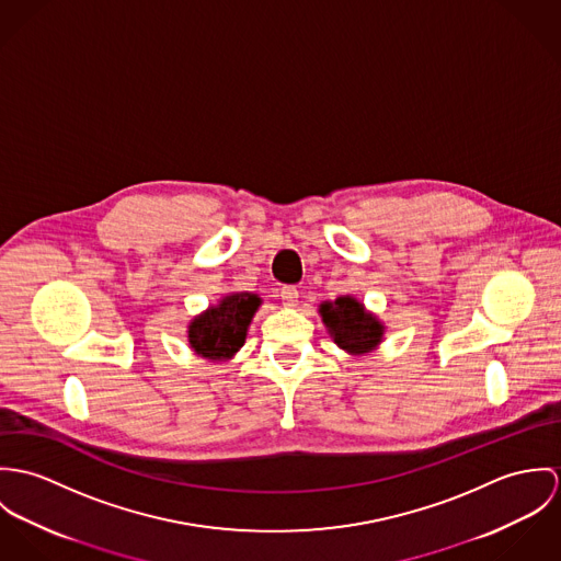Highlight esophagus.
<instances>
[{"mask_svg": "<svg viewBox=\"0 0 561 561\" xmlns=\"http://www.w3.org/2000/svg\"><path fill=\"white\" fill-rule=\"evenodd\" d=\"M279 297H282V301H284V306H297V301H299V290H297V286H282L279 288Z\"/></svg>", "mask_w": 561, "mask_h": 561, "instance_id": "34e87169", "label": "esophagus"}]
</instances>
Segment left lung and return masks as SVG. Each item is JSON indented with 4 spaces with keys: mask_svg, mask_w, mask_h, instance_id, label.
<instances>
[{
    "mask_svg": "<svg viewBox=\"0 0 561 561\" xmlns=\"http://www.w3.org/2000/svg\"><path fill=\"white\" fill-rule=\"evenodd\" d=\"M320 313L335 344L348 353H368L380 342L382 324L353 297H340L335 304H322Z\"/></svg>",
    "mask_w": 561,
    "mask_h": 561,
    "instance_id": "obj_1",
    "label": "left lung"
}]
</instances>
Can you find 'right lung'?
<instances>
[{"instance_id":"right-lung-1","label":"right lung","mask_w":561,"mask_h":561,"mask_svg":"<svg viewBox=\"0 0 561 561\" xmlns=\"http://www.w3.org/2000/svg\"><path fill=\"white\" fill-rule=\"evenodd\" d=\"M260 299L255 295H228L219 306L210 308L191 322V348L210 362L230 359L245 344L248 327Z\"/></svg>"}]
</instances>
